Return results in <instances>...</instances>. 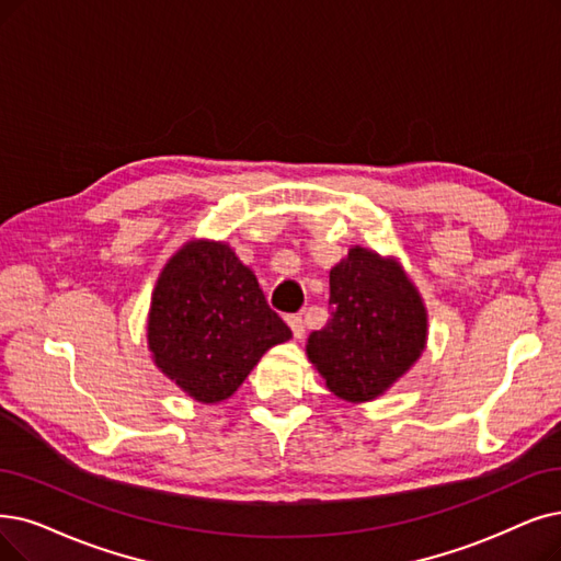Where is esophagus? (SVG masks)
Returning <instances> with one entry per match:
<instances>
[{
  "instance_id": "obj_1",
  "label": "esophagus",
  "mask_w": 561,
  "mask_h": 561,
  "mask_svg": "<svg viewBox=\"0 0 561 561\" xmlns=\"http://www.w3.org/2000/svg\"><path fill=\"white\" fill-rule=\"evenodd\" d=\"M287 324H289V329H293L295 339H304L306 324H304V318H301V316H287Z\"/></svg>"
}]
</instances>
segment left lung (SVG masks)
Returning a JSON list of instances; mask_svg holds the SVG:
<instances>
[{"instance_id": "left-lung-1", "label": "left lung", "mask_w": 561, "mask_h": 561, "mask_svg": "<svg viewBox=\"0 0 561 561\" xmlns=\"http://www.w3.org/2000/svg\"><path fill=\"white\" fill-rule=\"evenodd\" d=\"M331 320L312 331L306 354L327 389L347 402L382 396L421 356L428 312L393 257L354 245L329 274Z\"/></svg>"}]
</instances>
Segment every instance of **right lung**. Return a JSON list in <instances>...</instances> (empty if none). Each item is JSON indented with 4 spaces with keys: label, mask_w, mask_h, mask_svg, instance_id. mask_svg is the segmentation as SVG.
I'll use <instances>...</instances> for the list:
<instances>
[{
    "label": "right lung",
    "mask_w": 561,
    "mask_h": 561,
    "mask_svg": "<svg viewBox=\"0 0 561 561\" xmlns=\"http://www.w3.org/2000/svg\"><path fill=\"white\" fill-rule=\"evenodd\" d=\"M289 339L293 331L228 243H184L156 280L147 322L151 358L197 402L230 398L262 354Z\"/></svg>",
    "instance_id": "obj_1"
}]
</instances>
